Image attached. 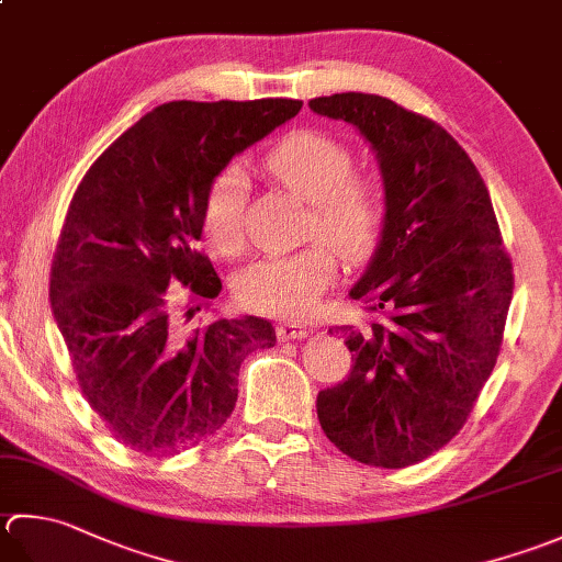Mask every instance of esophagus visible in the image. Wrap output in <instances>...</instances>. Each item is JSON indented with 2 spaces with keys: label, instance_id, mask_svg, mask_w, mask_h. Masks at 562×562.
Listing matches in <instances>:
<instances>
[{
  "label": "esophagus",
  "instance_id": "34e87169",
  "mask_svg": "<svg viewBox=\"0 0 562 562\" xmlns=\"http://www.w3.org/2000/svg\"><path fill=\"white\" fill-rule=\"evenodd\" d=\"M310 326L304 324H290V322H282L278 326V338L280 340H300V338H306L310 336Z\"/></svg>",
  "mask_w": 562,
  "mask_h": 562
}]
</instances>
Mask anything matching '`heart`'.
<instances>
[{
  "label": "heart",
  "mask_w": 562,
  "mask_h": 562,
  "mask_svg": "<svg viewBox=\"0 0 562 562\" xmlns=\"http://www.w3.org/2000/svg\"><path fill=\"white\" fill-rule=\"evenodd\" d=\"M266 170L290 192L312 204L306 231L328 240L348 262H362L378 248L387 196L375 175H353V156L344 143L302 128L284 136L266 156ZM244 175L218 172L204 196L202 226L216 250L236 252L244 244ZM338 272L336 252L314 244L290 256L248 262L234 278L240 306L278 318L306 316Z\"/></svg>",
  "instance_id": "heart-1"
}]
</instances>
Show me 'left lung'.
<instances>
[{
  "label": "left lung",
  "mask_w": 562,
  "mask_h": 562,
  "mask_svg": "<svg viewBox=\"0 0 562 562\" xmlns=\"http://www.w3.org/2000/svg\"><path fill=\"white\" fill-rule=\"evenodd\" d=\"M310 109L366 138L387 196L380 244L348 292L380 318L344 328L353 368L318 392V424L358 463L406 468L468 422L499 356L512 260L487 187L446 128L378 94Z\"/></svg>",
  "instance_id": "8db88e82"
}]
</instances>
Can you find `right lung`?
Returning <instances> with one entry per match:
<instances>
[{"label": "right lung", "instance_id": "obj_1", "mask_svg": "<svg viewBox=\"0 0 562 562\" xmlns=\"http://www.w3.org/2000/svg\"><path fill=\"white\" fill-rule=\"evenodd\" d=\"M300 109V99L160 104L77 187L53 258V318L85 400L131 450L170 456L216 434L236 406L240 362L278 340L258 316L178 338L168 290L222 292L200 250L209 184Z\"/></svg>", "mask_w": 562, "mask_h": 562}]
</instances>
